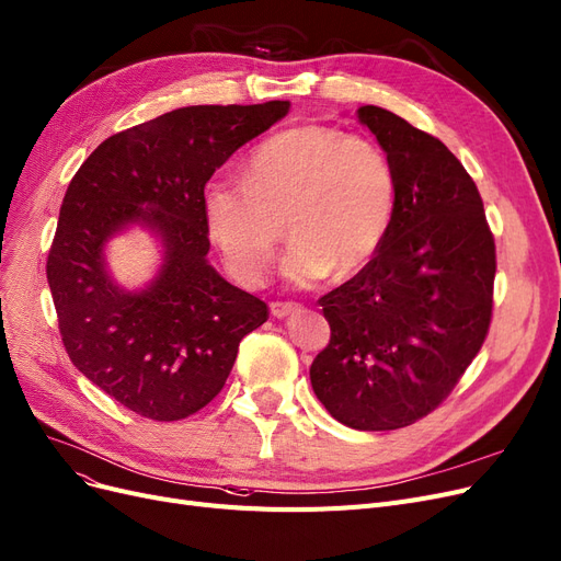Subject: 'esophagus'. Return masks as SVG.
I'll use <instances>...</instances> for the list:
<instances>
[{
    "mask_svg": "<svg viewBox=\"0 0 561 561\" xmlns=\"http://www.w3.org/2000/svg\"><path fill=\"white\" fill-rule=\"evenodd\" d=\"M300 309V305L298 302H273L270 305V312H273V317H277V319H284V317H288V314H294V312H298Z\"/></svg>",
    "mask_w": 561,
    "mask_h": 561,
    "instance_id": "1",
    "label": "esophagus"
}]
</instances>
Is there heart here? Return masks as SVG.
Wrapping results in <instances>:
<instances>
[{
	"label": "heart",
	"instance_id": "obj_1",
	"mask_svg": "<svg viewBox=\"0 0 561 561\" xmlns=\"http://www.w3.org/2000/svg\"><path fill=\"white\" fill-rule=\"evenodd\" d=\"M398 205V175L388 154L360 136L302 124L265 138L249 152L244 180L205 184L201 210L207 238L244 286H259L282 242L284 277L312 286L330 270L360 273L381 249Z\"/></svg>",
	"mask_w": 561,
	"mask_h": 561
}]
</instances>
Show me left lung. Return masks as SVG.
I'll return each instance as SVG.
<instances>
[{
    "label": "left lung",
    "mask_w": 561,
    "mask_h": 561,
    "mask_svg": "<svg viewBox=\"0 0 561 561\" xmlns=\"http://www.w3.org/2000/svg\"><path fill=\"white\" fill-rule=\"evenodd\" d=\"M356 117L396 169L398 205L377 256L319 300L330 342L309 379L335 421L381 432L425 419L481 351L496 254L476 182L439 138L379 106Z\"/></svg>",
    "instance_id": "1"
}]
</instances>
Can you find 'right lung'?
I'll return each instance as SVG.
<instances>
[{
  "mask_svg": "<svg viewBox=\"0 0 561 561\" xmlns=\"http://www.w3.org/2000/svg\"><path fill=\"white\" fill-rule=\"evenodd\" d=\"M256 106H186L103 140L59 207L46 275L59 335L94 386L152 421H182L210 404L231 375L240 340L267 305L207 263L205 182L247 140L288 113ZM142 222L161 238L164 265L145 293L108 277L102 244Z\"/></svg>",
  "mask_w": 561,
  "mask_h": 561,
  "instance_id": "obj_1",
  "label": "right lung"
}]
</instances>
